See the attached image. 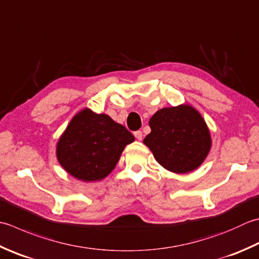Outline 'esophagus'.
I'll list each match as a JSON object with an SVG mask.
<instances>
[{"instance_id":"obj_1","label":"esophagus","mask_w":259,"mask_h":259,"mask_svg":"<svg viewBox=\"0 0 259 259\" xmlns=\"http://www.w3.org/2000/svg\"><path fill=\"white\" fill-rule=\"evenodd\" d=\"M135 137H136V139L137 140H141L143 139V133H141L140 130H138V131H135Z\"/></svg>"}]
</instances>
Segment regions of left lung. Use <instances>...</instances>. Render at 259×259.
Segmentation results:
<instances>
[{
  "mask_svg": "<svg viewBox=\"0 0 259 259\" xmlns=\"http://www.w3.org/2000/svg\"><path fill=\"white\" fill-rule=\"evenodd\" d=\"M144 144L165 169L186 174L200 167L209 155L212 139L203 116L190 104L157 111L149 120Z\"/></svg>",
  "mask_w": 259,
  "mask_h": 259,
  "instance_id": "left-lung-1",
  "label": "left lung"
}]
</instances>
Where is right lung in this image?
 <instances>
[{"instance_id":"obj_1","label":"right lung","mask_w":259,"mask_h":259,"mask_svg":"<svg viewBox=\"0 0 259 259\" xmlns=\"http://www.w3.org/2000/svg\"><path fill=\"white\" fill-rule=\"evenodd\" d=\"M135 137L105 113L80 110L59 137L56 156L60 166L75 179L95 182L105 179Z\"/></svg>"}]
</instances>
